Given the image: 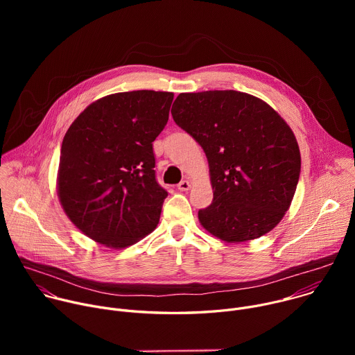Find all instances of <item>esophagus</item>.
Segmentation results:
<instances>
[{"instance_id":"34e87169","label":"esophagus","mask_w":355,"mask_h":355,"mask_svg":"<svg viewBox=\"0 0 355 355\" xmlns=\"http://www.w3.org/2000/svg\"><path fill=\"white\" fill-rule=\"evenodd\" d=\"M178 189L180 191H188V189H191V182L188 181V180H184V181H181L180 184H178Z\"/></svg>"}]
</instances>
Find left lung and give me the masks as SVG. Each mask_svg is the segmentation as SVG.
<instances>
[{
  "instance_id": "obj_1",
  "label": "left lung",
  "mask_w": 355,
  "mask_h": 355,
  "mask_svg": "<svg viewBox=\"0 0 355 355\" xmlns=\"http://www.w3.org/2000/svg\"><path fill=\"white\" fill-rule=\"evenodd\" d=\"M171 114L208 159L214 200L198 212L202 227L227 243L271 232L291 207L300 173L288 123L263 99L233 89L182 92Z\"/></svg>"
}]
</instances>
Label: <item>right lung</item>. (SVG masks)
<instances>
[{"mask_svg":"<svg viewBox=\"0 0 355 355\" xmlns=\"http://www.w3.org/2000/svg\"><path fill=\"white\" fill-rule=\"evenodd\" d=\"M173 92L130 91L96 99L62 143L58 195L85 236L125 248L157 227L167 191L156 180L153 141L168 121Z\"/></svg>","mask_w":355,"mask_h":355,"instance_id":"right-lung-1","label":"right lung"}]
</instances>
